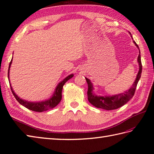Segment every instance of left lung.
I'll return each instance as SVG.
<instances>
[{
	"label": "left lung",
	"instance_id": "1",
	"mask_svg": "<svg viewBox=\"0 0 154 154\" xmlns=\"http://www.w3.org/2000/svg\"><path fill=\"white\" fill-rule=\"evenodd\" d=\"M129 34L131 35V33L129 32ZM134 43L140 51L138 45L135 43V41H134ZM137 62L138 64H139V71H138V73L137 74L136 78H135L132 86L129 89H128L127 91H124V93H119V94H116L114 95H97L93 92V89H94V88H93V84L91 82V80L85 77L87 83L88 84L87 97H88V101L89 103L97 108H101V109L105 110L116 109L117 108L121 107L126 103H128L134 96L137 83L141 77V71H142V65H141L140 54H139V55H138Z\"/></svg>",
	"mask_w": 154,
	"mask_h": 154
}]
</instances>
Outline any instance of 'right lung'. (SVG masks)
Instances as JSON below:
<instances>
[{
  "mask_svg": "<svg viewBox=\"0 0 154 154\" xmlns=\"http://www.w3.org/2000/svg\"><path fill=\"white\" fill-rule=\"evenodd\" d=\"M12 61H13V58L11 59L10 64H9L8 71V78L9 83H10V85H11L12 93H13L14 97L16 98L17 101H19V103L20 104H21L23 106L25 107L26 108H27V109H29L30 110L37 111V112H43V111L52 109V108L55 107L59 103V102L61 101L62 99V89H63V85H65V83L67 82L68 80L71 79V78L73 77V74H71L68 75V76L67 77H65L62 81L59 83L58 85H57L56 87L53 94L51 95V97L49 99H46V100L45 101H38V102H33V101L31 102V101H29L25 100V99H21L13 91V87H12L11 82H10V79H9V72H10L9 71H10V68L12 64Z\"/></svg>",
  "mask_w": 154,
  "mask_h": 154,
  "instance_id": "right-lung-1",
  "label": "right lung"
}]
</instances>
